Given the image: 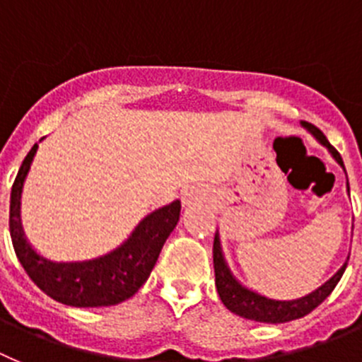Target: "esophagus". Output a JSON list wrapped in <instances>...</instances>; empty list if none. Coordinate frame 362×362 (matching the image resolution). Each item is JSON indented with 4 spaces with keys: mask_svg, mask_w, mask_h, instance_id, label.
<instances>
[{
    "mask_svg": "<svg viewBox=\"0 0 362 362\" xmlns=\"http://www.w3.org/2000/svg\"><path fill=\"white\" fill-rule=\"evenodd\" d=\"M197 198L198 194L197 191H193V189H185L184 193H182V202H184V204H191V202L197 200Z\"/></svg>",
    "mask_w": 362,
    "mask_h": 362,
    "instance_id": "esophagus-1",
    "label": "esophagus"
}]
</instances>
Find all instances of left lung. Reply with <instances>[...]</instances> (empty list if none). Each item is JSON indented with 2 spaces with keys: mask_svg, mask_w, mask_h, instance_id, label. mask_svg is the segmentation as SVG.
Segmentation results:
<instances>
[{
  "mask_svg": "<svg viewBox=\"0 0 362 362\" xmlns=\"http://www.w3.org/2000/svg\"><path fill=\"white\" fill-rule=\"evenodd\" d=\"M301 126L307 132H310L315 136V141L319 144H323L328 151L332 153V157L335 158V162L344 169L343 158L337 153V149L327 141V136L323 135V132L319 128H315L310 122H305L303 120ZM346 173V171H344ZM348 194H350V185L346 182ZM213 262H214V276H216V291L220 296L221 303L229 308L233 314L240 315V317L252 319V321H259V323H286V321H294V319L303 317V315L310 314L315 307H319L328 296L332 294V291L335 288V285L339 283L341 276H343L344 269H346V263L341 267L330 279H328L325 285H321L319 288H315L310 294L303 296V298L291 299V301H279V299H270L267 296L258 294V292L250 291L247 286H243L242 283L238 281L236 278L230 272L229 265H227L226 258H223V252H221L220 245V236H214L213 243Z\"/></svg>",
  "mask_w": 362,
  "mask_h": 362,
  "instance_id": "1",
  "label": "left lung"
}]
</instances>
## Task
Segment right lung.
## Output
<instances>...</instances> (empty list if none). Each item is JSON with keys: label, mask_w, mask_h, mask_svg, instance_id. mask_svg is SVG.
<instances>
[{"label": "right lung", "mask_w": 362, "mask_h": 362, "mask_svg": "<svg viewBox=\"0 0 362 362\" xmlns=\"http://www.w3.org/2000/svg\"><path fill=\"white\" fill-rule=\"evenodd\" d=\"M37 144L32 146L18 171L11 193L12 245L28 278L47 296L70 307H112L132 298L146 283L165 240L177 227L180 202L175 200L135 227L132 236L112 252L86 262H52L32 249L21 227V191Z\"/></svg>", "instance_id": "right-lung-1"}]
</instances>
